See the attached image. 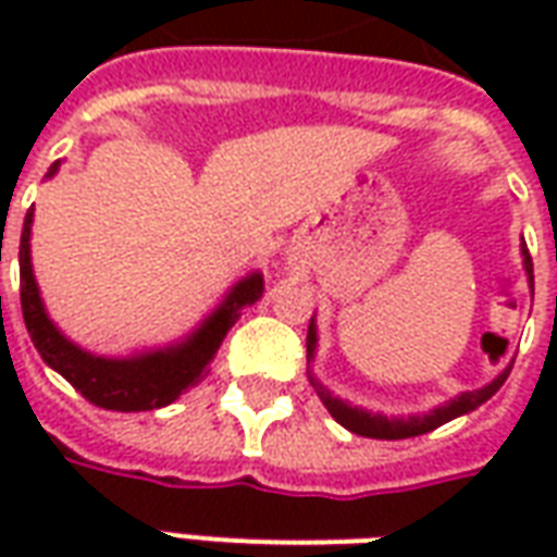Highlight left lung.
Returning a JSON list of instances; mask_svg holds the SVG:
<instances>
[{
	"mask_svg": "<svg viewBox=\"0 0 557 557\" xmlns=\"http://www.w3.org/2000/svg\"><path fill=\"white\" fill-rule=\"evenodd\" d=\"M522 265H525L528 286H531V295H534V265H531V253H528L525 242H522ZM315 343H319V337H315V319H310V331H307V367L313 361ZM510 370H513V363H507L502 373L492 379L490 385L478 387V391H466V394H459V397L447 399L438 409L426 411V414H409V418H387V414H379V411L358 409V406H351L346 399L334 397L313 373H310V385L315 387L319 399L325 403V409L331 411V418L337 420L339 426H346V430L355 432V435H363V438L397 442V438H414V435H423V432L438 430L447 420L459 418V414H468V411H474L478 406H483V403L507 382Z\"/></svg>",
	"mask_w": 557,
	"mask_h": 557,
	"instance_id": "1",
	"label": "left lung"
}]
</instances>
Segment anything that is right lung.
Listing matches in <instances>:
<instances>
[{
  "label": "right lung",
  "mask_w": 557,
  "mask_h": 557,
  "mask_svg": "<svg viewBox=\"0 0 557 557\" xmlns=\"http://www.w3.org/2000/svg\"><path fill=\"white\" fill-rule=\"evenodd\" d=\"M55 170H59V163L50 166L47 178H53ZM32 220H35V208L26 211L23 235H20V307H23V322H26V331H29L32 343H35L44 363L53 367L59 375H65L67 382L98 409L151 411L175 403L184 391H190L206 379L220 343L230 334V327L238 322L244 307L259 301L262 292H265V280H262L259 271H253V274L238 280L226 292V298L178 343H170L163 349L134 351L127 358L91 355V351L79 349L77 343H71L53 325V319L47 315L41 289H38L35 274H32Z\"/></svg>",
  "instance_id": "obj_1"
}]
</instances>
